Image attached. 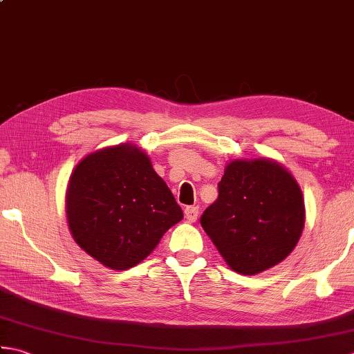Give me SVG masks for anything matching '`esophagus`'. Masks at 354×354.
Instances as JSON below:
<instances>
[{"mask_svg": "<svg viewBox=\"0 0 354 354\" xmlns=\"http://www.w3.org/2000/svg\"><path fill=\"white\" fill-rule=\"evenodd\" d=\"M184 214H185V219L189 222H196L198 216H199V208L198 207H185Z\"/></svg>", "mask_w": 354, "mask_h": 354, "instance_id": "34e87169", "label": "esophagus"}]
</instances>
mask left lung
<instances>
[{"instance_id": "left-lung-1", "label": "left lung", "mask_w": 354, "mask_h": 354, "mask_svg": "<svg viewBox=\"0 0 354 354\" xmlns=\"http://www.w3.org/2000/svg\"><path fill=\"white\" fill-rule=\"evenodd\" d=\"M304 221L303 192L292 173L269 158H255L227 164L219 198L201 225L232 270L257 275L293 251Z\"/></svg>"}]
</instances>
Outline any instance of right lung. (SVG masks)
<instances>
[{"mask_svg": "<svg viewBox=\"0 0 354 354\" xmlns=\"http://www.w3.org/2000/svg\"><path fill=\"white\" fill-rule=\"evenodd\" d=\"M65 209L76 243L114 270L141 263L184 217L147 153L132 142L82 158L66 187Z\"/></svg>", "mask_w": 354, "mask_h": 354, "instance_id": "obj_1", "label": "right lung"}]
</instances>
